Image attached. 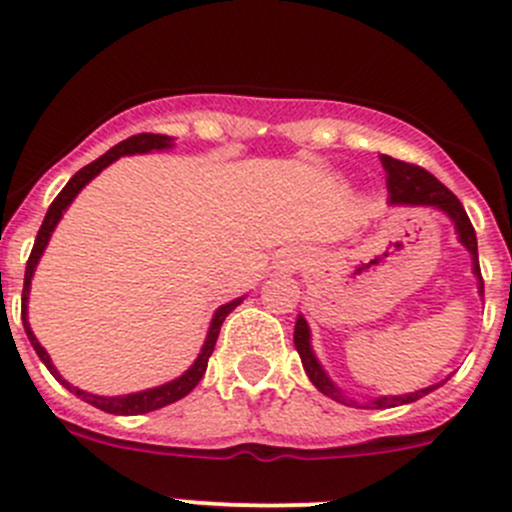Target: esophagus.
<instances>
[{"label": "esophagus", "instance_id": "1", "mask_svg": "<svg viewBox=\"0 0 512 512\" xmlns=\"http://www.w3.org/2000/svg\"><path fill=\"white\" fill-rule=\"evenodd\" d=\"M287 265H289V260H287Z\"/></svg>", "mask_w": 512, "mask_h": 512}]
</instances>
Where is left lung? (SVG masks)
Masks as SVG:
<instances>
[{"instance_id":"1","label":"left lung","mask_w":512,"mask_h":512,"mask_svg":"<svg viewBox=\"0 0 512 512\" xmlns=\"http://www.w3.org/2000/svg\"><path fill=\"white\" fill-rule=\"evenodd\" d=\"M381 163L386 168V188H389V203L394 205H433V208H441L443 213L451 215V220L456 223L458 237H461L463 245L468 247V252L473 255V272L478 275L480 280V292H483V277H480V265H478V240H476V230H473L471 218L463 210L461 200L446 188L438 178H433L426 168L414 163H406V160H396L391 156H381ZM294 347H297L299 356H302L304 371H307L309 381L317 386L322 394H327L329 399L342 401V404H356V401L344 399L342 391L327 379V374L322 371L319 361L314 359L312 347H309V327L302 317L297 319L294 324ZM441 384L428 386V389L416 391V394H406V396H381V399L371 401V409H391V406H401V404H411V401L421 399L426 396L428 391L438 389Z\"/></svg>"}]
</instances>
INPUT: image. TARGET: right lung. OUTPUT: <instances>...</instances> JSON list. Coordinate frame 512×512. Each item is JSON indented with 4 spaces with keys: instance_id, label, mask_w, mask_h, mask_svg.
<instances>
[{
    "instance_id": "obj_1",
    "label": "right lung",
    "mask_w": 512,
    "mask_h": 512,
    "mask_svg": "<svg viewBox=\"0 0 512 512\" xmlns=\"http://www.w3.org/2000/svg\"><path fill=\"white\" fill-rule=\"evenodd\" d=\"M170 143H173V138L170 136H160V133H138V136H131L126 138V141H121L118 146H113L111 151L103 153L101 158H96L94 163L84 165V168L79 170V173L74 175V178L69 180V183L64 185V190H61L59 195L54 198V203L49 205V210H46V218L44 223H41L39 232H36V240H34V247H32V255H29L27 260V272H24V289H22V322H24V332H27L29 342H32L34 352L39 354V359L44 361L46 369L51 371V374L56 376V379L61 381V384L66 386L69 391H74L79 399H84L86 404L96 406V409L106 411V414H116V416H136V414H148V411H156V409H163V406L173 404V401L183 399V396H188L190 391L198 386V381L203 379L205 369H208V359L210 354H213L215 349V342H218V334H220V327H223L225 317L232 312V309L237 307V304L242 302V299H235V302L230 304H223V307L215 312V319L213 324H210V332H208V339H205V347L203 352H200L198 359H195V364L190 366L188 371H185L180 379L170 381V384H163L158 386V389H148V391H141V394H128V396H111V399H106V396H94V394H86V391L76 389V386H69L64 379L59 376V371L54 369V364H51L49 354L44 352V347H41L39 342H36L32 327H29L27 322V299H29V285H32V275H34V267L36 262H39L41 252H44L46 242H49L51 232H54L56 223L61 220V213H64L66 208H69L71 200L79 195V190L84 188L86 183H89L91 178H96L98 173H101L103 168H106L108 163H113L116 158L121 156H131V153H148V151H160V148H170Z\"/></svg>"
}]
</instances>
